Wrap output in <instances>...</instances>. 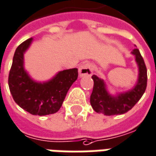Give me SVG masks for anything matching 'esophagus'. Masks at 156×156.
I'll return each mask as SVG.
<instances>
[{
	"label": "esophagus",
	"mask_w": 156,
	"mask_h": 156,
	"mask_svg": "<svg viewBox=\"0 0 156 156\" xmlns=\"http://www.w3.org/2000/svg\"><path fill=\"white\" fill-rule=\"evenodd\" d=\"M92 73H93V68H92L90 64L85 63L79 67V75H80V77L90 76L92 75Z\"/></svg>",
	"instance_id": "esophagus-1"
}]
</instances>
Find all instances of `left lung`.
I'll return each mask as SVG.
<instances>
[{
	"mask_svg": "<svg viewBox=\"0 0 156 156\" xmlns=\"http://www.w3.org/2000/svg\"><path fill=\"white\" fill-rule=\"evenodd\" d=\"M139 66V78L135 87L127 92L112 96L108 93L103 80L98 76H91L94 81L93 90L90 95V105L98 113L106 116L123 114L132 109L142 98L147 87V69L140 50L134 48L132 51Z\"/></svg>",
	"mask_w": 156,
	"mask_h": 156,
	"instance_id": "left-lung-1",
	"label": "left lung"
}]
</instances>
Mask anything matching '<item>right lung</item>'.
Instances as JSON below:
<instances>
[{
    "label": "right lung",
    "mask_w": 156,
    "mask_h": 156,
    "mask_svg": "<svg viewBox=\"0 0 156 156\" xmlns=\"http://www.w3.org/2000/svg\"><path fill=\"white\" fill-rule=\"evenodd\" d=\"M33 38L24 41L16 48L8 76V85L14 101L33 115L55 113L61 108L69 87L78 77V69H65L47 82L32 80L23 67V55Z\"/></svg>",
    "instance_id": "add662e5"
}]
</instances>
